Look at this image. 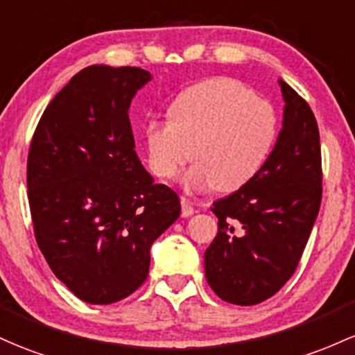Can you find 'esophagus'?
<instances>
[{
	"label": "esophagus",
	"instance_id": "esophagus-1",
	"mask_svg": "<svg viewBox=\"0 0 355 355\" xmlns=\"http://www.w3.org/2000/svg\"><path fill=\"white\" fill-rule=\"evenodd\" d=\"M180 204H182V217H190V216H192L193 207H192V204H190L189 198L182 197Z\"/></svg>",
	"mask_w": 355,
	"mask_h": 355
}]
</instances>
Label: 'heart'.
Returning <instances> with one entry per match:
<instances>
[{
	"label": "heart",
	"instance_id": "heart-1",
	"mask_svg": "<svg viewBox=\"0 0 355 355\" xmlns=\"http://www.w3.org/2000/svg\"><path fill=\"white\" fill-rule=\"evenodd\" d=\"M278 121L268 101L234 79L202 80L185 89L168 107V121H151L145 130L150 168L182 177L189 190L234 192L258 175L275 145Z\"/></svg>",
	"mask_w": 355,
	"mask_h": 355
}]
</instances>
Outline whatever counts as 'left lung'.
<instances>
[{
  "label": "left lung",
  "instance_id": "8db88e82",
  "mask_svg": "<svg viewBox=\"0 0 355 355\" xmlns=\"http://www.w3.org/2000/svg\"><path fill=\"white\" fill-rule=\"evenodd\" d=\"M283 124L270 157L249 184L214 202L216 239L204 254L205 278L234 305L264 302L291 278L322 200L317 119L285 80H278Z\"/></svg>",
  "mask_w": 355,
  "mask_h": 355
}]
</instances>
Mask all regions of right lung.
Wrapping results in <instances>:
<instances>
[{"instance_id": "obj_1", "label": "right lung", "mask_w": 355, "mask_h": 355, "mask_svg": "<svg viewBox=\"0 0 355 355\" xmlns=\"http://www.w3.org/2000/svg\"><path fill=\"white\" fill-rule=\"evenodd\" d=\"M151 80L139 67L91 65L50 101L35 130L26 184L50 270L85 303L109 305L145 283L150 249L180 216L135 151L130 106Z\"/></svg>"}]
</instances>
